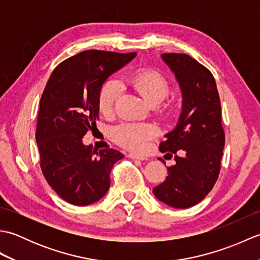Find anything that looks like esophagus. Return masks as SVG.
<instances>
[{
	"label": "esophagus",
	"instance_id": "obj_1",
	"mask_svg": "<svg viewBox=\"0 0 260 260\" xmlns=\"http://www.w3.org/2000/svg\"><path fill=\"white\" fill-rule=\"evenodd\" d=\"M128 157L132 158V159H141V161H143V159H146V157L141 156V155H137V154H133V153H129L128 154Z\"/></svg>",
	"mask_w": 260,
	"mask_h": 260
}]
</instances>
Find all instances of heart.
I'll return each instance as SVG.
<instances>
[{
    "instance_id": "heart-1",
    "label": "heart",
    "mask_w": 260,
    "mask_h": 260,
    "mask_svg": "<svg viewBox=\"0 0 260 260\" xmlns=\"http://www.w3.org/2000/svg\"><path fill=\"white\" fill-rule=\"evenodd\" d=\"M127 86L141 95L151 105H157L169 95L170 82L167 77L155 69H137L126 77ZM119 86L115 80L109 79L102 85L97 97L99 113L110 116L114 113L115 105L119 96ZM164 117H171L176 110V104L167 99L158 106ZM157 134L156 127L150 123H124L116 127L114 140L118 145L132 151H142L147 141Z\"/></svg>"
}]
</instances>
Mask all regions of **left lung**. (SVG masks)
Wrapping results in <instances>:
<instances>
[{
    "label": "left lung",
    "instance_id": "obj_1",
    "mask_svg": "<svg viewBox=\"0 0 260 260\" xmlns=\"http://www.w3.org/2000/svg\"><path fill=\"white\" fill-rule=\"evenodd\" d=\"M162 59L175 74L183 103L178 125L159 144L167 155L175 154L176 163L153 192L168 206L186 209L202 201L218 180L224 146L221 105L213 75L203 64L184 53H163Z\"/></svg>",
    "mask_w": 260,
    "mask_h": 260
}]
</instances>
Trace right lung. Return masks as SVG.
Segmentation results:
<instances>
[{
	"mask_svg": "<svg viewBox=\"0 0 260 260\" xmlns=\"http://www.w3.org/2000/svg\"><path fill=\"white\" fill-rule=\"evenodd\" d=\"M136 56L86 50L60 62L40 99L36 141L40 167L57 194L74 206H88L109 189L110 171L124 155L82 143L96 127L97 97L104 81Z\"/></svg>",
	"mask_w": 260,
	"mask_h": 260,
	"instance_id": "obj_1",
	"label": "right lung"
}]
</instances>
